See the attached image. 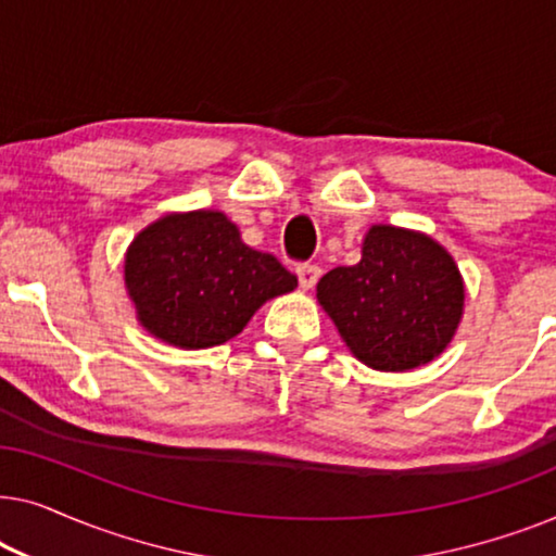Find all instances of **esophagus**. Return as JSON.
Wrapping results in <instances>:
<instances>
[{"label":"esophagus","mask_w":556,"mask_h":556,"mask_svg":"<svg viewBox=\"0 0 556 556\" xmlns=\"http://www.w3.org/2000/svg\"><path fill=\"white\" fill-rule=\"evenodd\" d=\"M295 276H299V286L303 291H311V288L316 286L318 276H321V268H318L316 263H303L295 268Z\"/></svg>","instance_id":"1"}]
</instances>
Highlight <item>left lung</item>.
<instances>
[{
    "mask_svg": "<svg viewBox=\"0 0 556 556\" xmlns=\"http://www.w3.org/2000/svg\"><path fill=\"white\" fill-rule=\"evenodd\" d=\"M316 299L356 359L377 371H409L438 359L458 331L466 283L430 235L371 225L356 265L326 273Z\"/></svg>",
    "mask_w": 556,
    "mask_h": 556,
    "instance_id": "left-lung-1",
    "label": "left lung"
}]
</instances>
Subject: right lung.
<instances>
[{
    "mask_svg": "<svg viewBox=\"0 0 556 556\" xmlns=\"http://www.w3.org/2000/svg\"><path fill=\"white\" fill-rule=\"evenodd\" d=\"M124 283L136 321L164 344L210 349L238 337L255 311L299 280L250 248L219 210L166 212L131 240Z\"/></svg>",
    "mask_w": 556,
    "mask_h": 556,
    "instance_id": "add662e5",
    "label": "right lung"
}]
</instances>
